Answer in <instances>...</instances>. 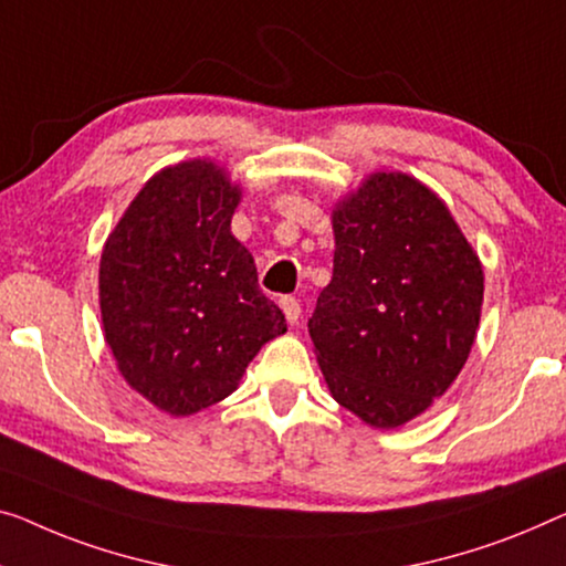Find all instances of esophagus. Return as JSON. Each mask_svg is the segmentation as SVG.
Listing matches in <instances>:
<instances>
[{
    "instance_id": "esophagus-1",
    "label": "esophagus",
    "mask_w": 566,
    "mask_h": 566,
    "mask_svg": "<svg viewBox=\"0 0 566 566\" xmlns=\"http://www.w3.org/2000/svg\"><path fill=\"white\" fill-rule=\"evenodd\" d=\"M280 307L284 310V317H286V323H290V325H297V319H300V312H302L300 302L294 300V297H282V300H280Z\"/></svg>"
}]
</instances>
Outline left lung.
Masks as SVG:
<instances>
[{
  "instance_id": "left-lung-1",
  "label": "left lung",
  "mask_w": 566,
  "mask_h": 566,
  "mask_svg": "<svg viewBox=\"0 0 566 566\" xmlns=\"http://www.w3.org/2000/svg\"><path fill=\"white\" fill-rule=\"evenodd\" d=\"M333 280L310 335L333 399L374 429L432 407L470 356L483 264L450 208L407 172H370L333 208Z\"/></svg>"
}]
</instances>
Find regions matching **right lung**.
I'll list each match as a JSON object with an SVG mask.
<instances>
[{"mask_svg":"<svg viewBox=\"0 0 566 566\" xmlns=\"http://www.w3.org/2000/svg\"><path fill=\"white\" fill-rule=\"evenodd\" d=\"M239 202L241 185L213 159L163 167L101 251L106 345L124 381L170 417L231 396L261 345L286 333L231 233Z\"/></svg>","mask_w":566,"mask_h":566,"instance_id":"obj_1","label":"right lung"}]
</instances>
